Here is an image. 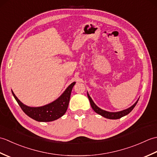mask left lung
<instances>
[{"instance_id":"1","label":"left lung","mask_w":157,"mask_h":157,"mask_svg":"<svg viewBox=\"0 0 157 157\" xmlns=\"http://www.w3.org/2000/svg\"><path fill=\"white\" fill-rule=\"evenodd\" d=\"M88 94V99L90 101V105L92 108L93 109V110L96 113H98V114L101 115V116L104 117L105 118H107V119H120L121 117L123 116H125L129 113L131 112L134 108L135 107V106L137 104V102L138 101V100L137 101H136L134 105H133L132 106H130L129 108L125 110H123V111H119V112H109V111H106L105 110H102L101 109H100L98 106H96L95 105V103L94 102V101H92V99L91 98L90 96L88 94V93H87Z\"/></svg>"}]
</instances>
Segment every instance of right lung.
<instances>
[{
	"label": "right lung",
	"instance_id": "obj_1",
	"mask_svg": "<svg viewBox=\"0 0 157 157\" xmlns=\"http://www.w3.org/2000/svg\"><path fill=\"white\" fill-rule=\"evenodd\" d=\"M75 84V82H73L70 84L65 92L55 101L39 107H31L26 106L19 101L13 91L12 94L23 111L29 117L37 121L49 122L61 117L66 113L68 108L72 88Z\"/></svg>",
	"mask_w": 157,
	"mask_h": 157
}]
</instances>
